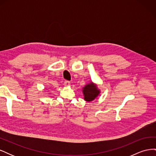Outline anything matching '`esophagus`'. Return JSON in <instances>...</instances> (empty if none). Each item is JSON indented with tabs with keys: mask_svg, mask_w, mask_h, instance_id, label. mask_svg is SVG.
<instances>
[{
	"mask_svg": "<svg viewBox=\"0 0 156 156\" xmlns=\"http://www.w3.org/2000/svg\"><path fill=\"white\" fill-rule=\"evenodd\" d=\"M64 85L65 86H66V87H68V86H69V85H70V82L69 81H64Z\"/></svg>",
	"mask_w": 156,
	"mask_h": 156,
	"instance_id": "obj_1",
	"label": "esophagus"
}]
</instances>
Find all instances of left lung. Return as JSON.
I'll list each match as a JSON object with an SVG mask.
<instances>
[{
    "mask_svg": "<svg viewBox=\"0 0 156 156\" xmlns=\"http://www.w3.org/2000/svg\"><path fill=\"white\" fill-rule=\"evenodd\" d=\"M83 94L84 96V100L87 101L94 100L100 94V90H98L96 86L92 83L88 84L83 88Z\"/></svg>",
    "mask_w": 156,
    "mask_h": 156,
    "instance_id": "obj_1",
    "label": "left lung"
}]
</instances>
